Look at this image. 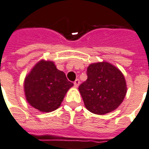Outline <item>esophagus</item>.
<instances>
[{"mask_svg": "<svg viewBox=\"0 0 149 149\" xmlns=\"http://www.w3.org/2000/svg\"><path fill=\"white\" fill-rule=\"evenodd\" d=\"M79 84H80V81H79V79H76L75 81H74V86L75 87L79 86Z\"/></svg>", "mask_w": 149, "mask_h": 149, "instance_id": "esophagus-1", "label": "esophagus"}]
</instances>
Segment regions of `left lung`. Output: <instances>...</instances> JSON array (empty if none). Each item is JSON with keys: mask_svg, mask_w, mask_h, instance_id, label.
<instances>
[{"mask_svg": "<svg viewBox=\"0 0 149 149\" xmlns=\"http://www.w3.org/2000/svg\"><path fill=\"white\" fill-rule=\"evenodd\" d=\"M86 81L79 90L87 110L105 115L118 108L126 94V82L118 68L108 62L92 63L87 68Z\"/></svg>", "mask_w": 149, "mask_h": 149, "instance_id": "obj_1", "label": "left lung"}]
</instances>
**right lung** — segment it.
Listing matches in <instances>:
<instances>
[{
    "mask_svg": "<svg viewBox=\"0 0 149 149\" xmlns=\"http://www.w3.org/2000/svg\"><path fill=\"white\" fill-rule=\"evenodd\" d=\"M73 86L54 63L41 60L26 77V99L40 111L51 112L60 107L68 89Z\"/></svg>",
    "mask_w": 149,
    "mask_h": 149,
    "instance_id": "add662e5",
    "label": "right lung"
}]
</instances>
